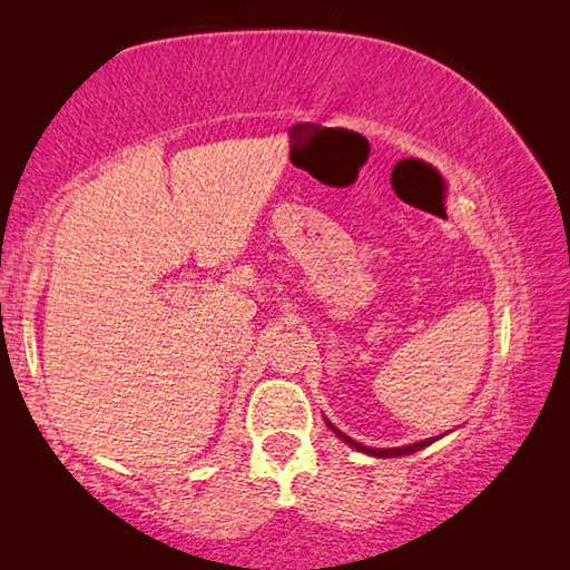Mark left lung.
I'll list each match as a JSON object with an SVG mask.
<instances>
[{"mask_svg": "<svg viewBox=\"0 0 570 570\" xmlns=\"http://www.w3.org/2000/svg\"><path fill=\"white\" fill-rule=\"evenodd\" d=\"M330 424V428L336 432V435H340L346 445H352V448H356V450H362V452H366V455H374V458H400V455H410V452H417V450H422V448H428L432 440H422V442H414V445H404V448H384V450H380V448H364V445H360V442H354L352 438H346L344 432H340L334 428L332 422H326Z\"/></svg>", "mask_w": 570, "mask_h": 570, "instance_id": "1", "label": "left lung"}]
</instances>
